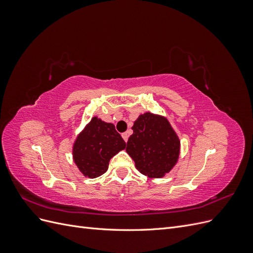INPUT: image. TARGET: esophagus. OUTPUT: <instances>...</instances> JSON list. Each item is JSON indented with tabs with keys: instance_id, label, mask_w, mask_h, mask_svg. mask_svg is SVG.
Instances as JSON below:
<instances>
[{
	"instance_id": "1",
	"label": "esophagus",
	"mask_w": 253,
	"mask_h": 253,
	"mask_svg": "<svg viewBox=\"0 0 253 253\" xmlns=\"http://www.w3.org/2000/svg\"><path fill=\"white\" fill-rule=\"evenodd\" d=\"M128 135H129V133L128 132H126V133H122V138L125 139V141L126 142L127 141V138H128Z\"/></svg>"
}]
</instances>
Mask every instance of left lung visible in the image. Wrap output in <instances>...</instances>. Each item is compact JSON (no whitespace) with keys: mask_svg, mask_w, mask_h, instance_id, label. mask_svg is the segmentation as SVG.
Returning <instances> with one entry per match:
<instances>
[{"mask_svg":"<svg viewBox=\"0 0 253 253\" xmlns=\"http://www.w3.org/2000/svg\"><path fill=\"white\" fill-rule=\"evenodd\" d=\"M126 153L141 174L149 178H162L177 164L180 140L169 120L162 115L141 114L132 126Z\"/></svg>","mask_w":253,"mask_h":253,"instance_id":"left-lung-1","label":"left lung"}]
</instances>
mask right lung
<instances>
[{"mask_svg": "<svg viewBox=\"0 0 253 253\" xmlns=\"http://www.w3.org/2000/svg\"><path fill=\"white\" fill-rule=\"evenodd\" d=\"M126 145L113 124L94 116L76 137L73 160L83 176L96 178L108 171L111 158Z\"/></svg>", "mask_w": 253, "mask_h": 253, "instance_id": "1", "label": "right lung"}]
</instances>
